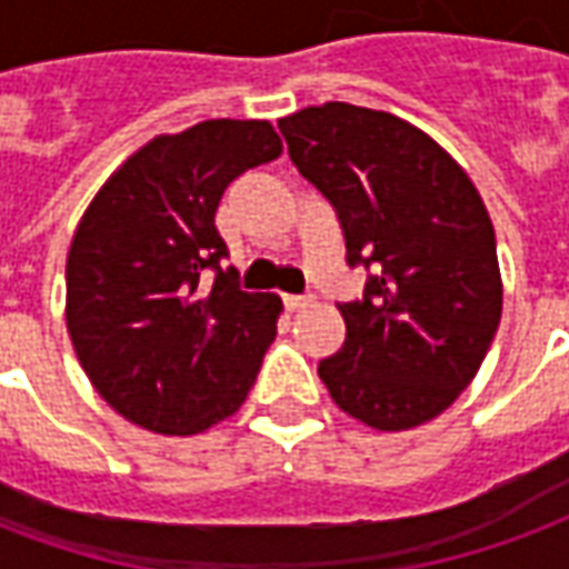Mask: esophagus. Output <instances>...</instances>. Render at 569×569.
I'll use <instances>...</instances> for the list:
<instances>
[{
  "mask_svg": "<svg viewBox=\"0 0 569 569\" xmlns=\"http://www.w3.org/2000/svg\"><path fill=\"white\" fill-rule=\"evenodd\" d=\"M284 306H288V312H300L306 306H312V297H293V293H284Z\"/></svg>",
  "mask_w": 569,
  "mask_h": 569,
  "instance_id": "34e87169",
  "label": "esophagus"
}]
</instances>
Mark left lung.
<instances>
[{"label":"left lung","instance_id":"8db88e82","mask_svg":"<svg viewBox=\"0 0 569 569\" xmlns=\"http://www.w3.org/2000/svg\"><path fill=\"white\" fill-rule=\"evenodd\" d=\"M290 160L333 202L348 263L346 342L318 363L333 403L372 430L442 416L476 379L503 312L495 223L437 139L391 111L325 102L279 118Z\"/></svg>","mask_w":569,"mask_h":569}]
</instances>
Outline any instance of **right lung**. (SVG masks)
I'll use <instances>...</instances> for the list:
<instances>
[{
    "instance_id": "obj_1",
    "label": "right lung",
    "mask_w": 569,
    "mask_h": 569,
    "mask_svg": "<svg viewBox=\"0 0 569 569\" xmlns=\"http://www.w3.org/2000/svg\"><path fill=\"white\" fill-rule=\"evenodd\" d=\"M279 153L269 120H202L130 153L81 214L66 327L90 385L132 425L193 437L251 391L281 297L244 293L221 269L214 211L233 178Z\"/></svg>"
}]
</instances>
